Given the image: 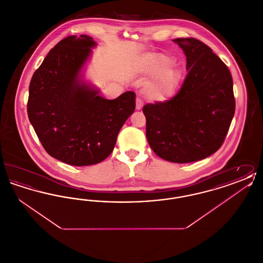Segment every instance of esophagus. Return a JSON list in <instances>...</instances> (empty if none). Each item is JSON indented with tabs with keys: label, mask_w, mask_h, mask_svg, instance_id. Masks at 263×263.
I'll use <instances>...</instances> for the list:
<instances>
[{
	"label": "esophagus",
	"mask_w": 263,
	"mask_h": 263,
	"mask_svg": "<svg viewBox=\"0 0 263 263\" xmlns=\"http://www.w3.org/2000/svg\"><path fill=\"white\" fill-rule=\"evenodd\" d=\"M142 107H143V101L140 99H137L136 100V109L140 110V109H142Z\"/></svg>",
	"instance_id": "1"
}]
</instances>
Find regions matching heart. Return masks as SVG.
<instances>
[{
  "label": "heart",
  "mask_w": 263,
  "mask_h": 263,
  "mask_svg": "<svg viewBox=\"0 0 263 263\" xmlns=\"http://www.w3.org/2000/svg\"><path fill=\"white\" fill-rule=\"evenodd\" d=\"M170 59L157 54L149 58L144 68V73L154 77L146 87L148 99L155 102H165L175 96L181 81V73L175 67L170 66Z\"/></svg>",
  "instance_id": "obj_1"
}]
</instances>
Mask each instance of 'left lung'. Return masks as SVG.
I'll return each instance as SVG.
<instances>
[{"label": "left lung", "mask_w": 263, "mask_h": 263, "mask_svg": "<svg viewBox=\"0 0 263 263\" xmlns=\"http://www.w3.org/2000/svg\"><path fill=\"white\" fill-rule=\"evenodd\" d=\"M186 56L187 76L174 98L148 103L146 136L152 150L172 163H193L219 150L235 114L232 75L196 38L173 40Z\"/></svg>", "instance_id": "8db88e82"}]
</instances>
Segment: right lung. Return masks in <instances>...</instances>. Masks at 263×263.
Listing matches in <instances>:
<instances>
[{
    "label": "right lung",
    "mask_w": 263,
    "mask_h": 263,
    "mask_svg": "<svg viewBox=\"0 0 263 263\" xmlns=\"http://www.w3.org/2000/svg\"><path fill=\"white\" fill-rule=\"evenodd\" d=\"M96 42L85 34L64 38L31 78L27 114L43 148L71 165L99 163L111 153L121 127L135 110V92L105 100L81 81Z\"/></svg>",
    "instance_id": "1"
}]
</instances>
